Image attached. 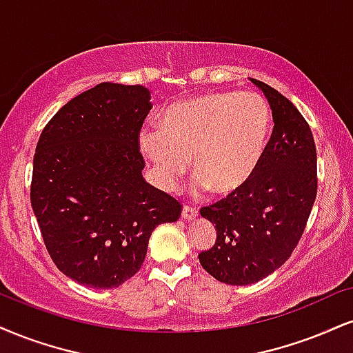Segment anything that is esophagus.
<instances>
[{"mask_svg": "<svg viewBox=\"0 0 353 353\" xmlns=\"http://www.w3.org/2000/svg\"><path fill=\"white\" fill-rule=\"evenodd\" d=\"M199 215V212L194 209V207H189V205H184L182 207V219L185 220H194L195 217Z\"/></svg>", "mask_w": 353, "mask_h": 353, "instance_id": "obj_1", "label": "esophagus"}]
</instances>
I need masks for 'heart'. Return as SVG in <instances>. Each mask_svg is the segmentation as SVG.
<instances>
[{
  "mask_svg": "<svg viewBox=\"0 0 353 353\" xmlns=\"http://www.w3.org/2000/svg\"><path fill=\"white\" fill-rule=\"evenodd\" d=\"M270 128L271 113L260 93H203L171 105L161 128L139 131L138 144L164 190L177 188L192 158L195 190L227 197L256 172Z\"/></svg>",
  "mask_w": 353,
  "mask_h": 353,
  "instance_id": "1",
  "label": "heart"
}]
</instances>
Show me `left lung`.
<instances>
[{
  "label": "left lung",
  "instance_id": "obj_1",
  "mask_svg": "<svg viewBox=\"0 0 353 353\" xmlns=\"http://www.w3.org/2000/svg\"><path fill=\"white\" fill-rule=\"evenodd\" d=\"M268 100L274 128L248 184L201 215L217 240L199 254L202 268L232 286L274 273L296 248L317 194L316 144L299 110L270 85L250 79Z\"/></svg>",
  "mask_w": 353,
  "mask_h": 353
}]
</instances>
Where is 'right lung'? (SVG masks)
<instances>
[{"mask_svg": "<svg viewBox=\"0 0 353 353\" xmlns=\"http://www.w3.org/2000/svg\"><path fill=\"white\" fill-rule=\"evenodd\" d=\"M143 85L103 82L54 114L36 146L31 205L59 270L95 290L138 273L152 230L181 203L143 177L138 134L151 110Z\"/></svg>", "mask_w": 353, "mask_h": 353, "instance_id": "right-lung-1", "label": "right lung"}]
</instances>
